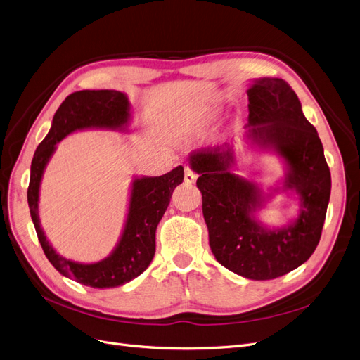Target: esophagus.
<instances>
[{
    "label": "esophagus",
    "instance_id": "1",
    "mask_svg": "<svg viewBox=\"0 0 360 360\" xmlns=\"http://www.w3.org/2000/svg\"><path fill=\"white\" fill-rule=\"evenodd\" d=\"M184 179H185V182H187V184H194L195 181H197V175H195V173L191 170V169H185V175H184Z\"/></svg>",
    "mask_w": 360,
    "mask_h": 360
}]
</instances>
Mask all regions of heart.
Segmentation results:
<instances>
[{
	"label": "heart",
	"mask_w": 360,
	"mask_h": 360,
	"mask_svg": "<svg viewBox=\"0 0 360 360\" xmlns=\"http://www.w3.org/2000/svg\"><path fill=\"white\" fill-rule=\"evenodd\" d=\"M222 114L221 106H206L203 110H198L190 114L182 123V135L185 138H194L202 135L206 130L214 126Z\"/></svg>",
	"instance_id": "obj_1"
}]
</instances>
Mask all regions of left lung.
<instances>
[{"instance_id":"left-lung-1","label":"left lung","mask_w":360,"mask_h":360,"mask_svg":"<svg viewBox=\"0 0 360 360\" xmlns=\"http://www.w3.org/2000/svg\"><path fill=\"white\" fill-rule=\"evenodd\" d=\"M245 141L283 160V181L264 193L237 175L233 143L197 150L188 157L203 195L209 245L217 261L250 281H270L300 267L314 252L330 195V172L317 130L302 114L297 93L282 78L252 79ZM294 195L299 215L283 228H267L257 218L277 192Z\"/></svg>"}]
</instances>
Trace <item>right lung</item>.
<instances>
[{"mask_svg":"<svg viewBox=\"0 0 360 360\" xmlns=\"http://www.w3.org/2000/svg\"><path fill=\"white\" fill-rule=\"evenodd\" d=\"M131 105L126 93L117 90H82L66 98L53 117L51 127L37 146L31 163L28 205L38 240L50 264L62 276L98 289L122 286L142 274L155 254V230L170 203V197L184 181L178 166L162 176L131 179L124 227L111 254L98 262H77L59 255L47 240L38 215L39 185L56 143L77 130L105 129L129 131Z\"/></svg>","mask_w":360,"mask_h":360,"instance_id":"add662e5","label":"right lung"}]
</instances>
